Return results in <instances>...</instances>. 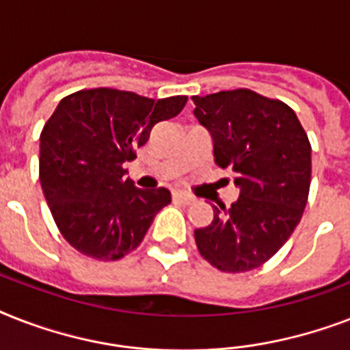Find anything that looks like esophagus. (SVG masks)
I'll list each match as a JSON object with an SVG mask.
<instances>
[{
    "mask_svg": "<svg viewBox=\"0 0 350 350\" xmlns=\"http://www.w3.org/2000/svg\"><path fill=\"white\" fill-rule=\"evenodd\" d=\"M172 200H174L176 203H183V205H191V203L194 202V198H192L191 194H185V192H174V194H172Z\"/></svg>",
    "mask_w": 350,
    "mask_h": 350,
    "instance_id": "34e87169",
    "label": "esophagus"
}]
</instances>
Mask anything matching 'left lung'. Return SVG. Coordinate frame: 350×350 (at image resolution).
<instances>
[{
  "label": "left lung",
  "mask_w": 350,
  "mask_h": 350,
  "mask_svg": "<svg viewBox=\"0 0 350 350\" xmlns=\"http://www.w3.org/2000/svg\"><path fill=\"white\" fill-rule=\"evenodd\" d=\"M194 116L213 136L214 159L234 172L238 202L213 207L194 230L198 250L221 272H249L269 261L304 216L310 189V142L287 103L250 89L192 96Z\"/></svg>",
  "instance_id": "left-lung-1"
}]
</instances>
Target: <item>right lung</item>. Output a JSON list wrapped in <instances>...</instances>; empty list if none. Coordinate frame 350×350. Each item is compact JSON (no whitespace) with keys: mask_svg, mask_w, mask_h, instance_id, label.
<instances>
[{"mask_svg":"<svg viewBox=\"0 0 350 350\" xmlns=\"http://www.w3.org/2000/svg\"><path fill=\"white\" fill-rule=\"evenodd\" d=\"M185 103L187 96L150 100L107 87L59 101L40 136V181L57 229L78 252L116 261L142 243L170 192L134 187L123 163Z\"/></svg>","mask_w":350,"mask_h":350,"instance_id":"obj_1","label":"right lung"}]
</instances>
